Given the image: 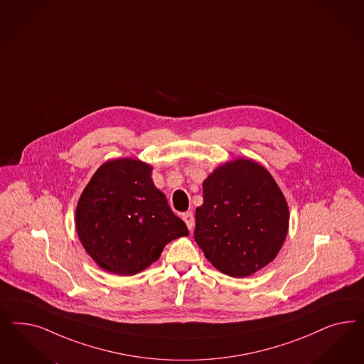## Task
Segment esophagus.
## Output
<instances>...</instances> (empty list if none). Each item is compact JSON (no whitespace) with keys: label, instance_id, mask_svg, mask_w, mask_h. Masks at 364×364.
<instances>
[{"label":"esophagus","instance_id":"34e87169","mask_svg":"<svg viewBox=\"0 0 364 364\" xmlns=\"http://www.w3.org/2000/svg\"><path fill=\"white\" fill-rule=\"evenodd\" d=\"M183 220L186 221L188 230H189V231H192V230H193V225H195V218H193V213H192V212H186V213H183Z\"/></svg>","mask_w":364,"mask_h":364}]
</instances>
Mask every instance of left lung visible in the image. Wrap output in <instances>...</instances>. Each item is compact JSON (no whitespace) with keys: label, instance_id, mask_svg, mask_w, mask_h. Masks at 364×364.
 I'll list each match as a JSON object with an SVG mask.
<instances>
[{"label":"left lung","instance_id":"8db88e82","mask_svg":"<svg viewBox=\"0 0 364 364\" xmlns=\"http://www.w3.org/2000/svg\"><path fill=\"white\" fill-rule=\"evenodd\" d=\"M195 240L219 271L245 277L271 263L280 251L289 210L264 166L237 159L219 166L203 183Z\"/></svg>","mask_w":364,"mask_h":364}]
</instances>
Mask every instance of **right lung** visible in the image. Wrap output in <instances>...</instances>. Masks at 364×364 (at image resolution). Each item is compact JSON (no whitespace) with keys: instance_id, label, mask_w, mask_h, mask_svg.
<instances>
[{"instance_id":"obj_1","label":"right lung","mask_w":364,"mask_h":364,"mask_svg":"<svg viewBox=\"0 0 364 364\" xmlns=\"http://www.w3.org/2000/svg\"><path fill=\"white\" fill-rule=\"evenodd\" d=\"M151 172L152 166L139 160H112L100 166L78 200V237L110 274L141 272L168 242L189 233L154 187Z\"/></svg>"}]
</instances>
